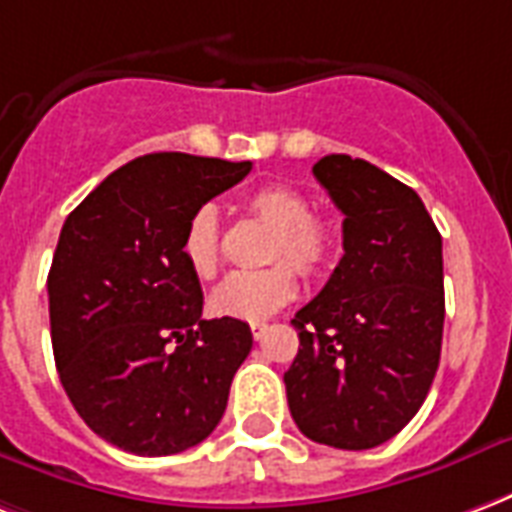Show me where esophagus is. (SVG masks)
Returning a JSON list of instances; mask_svg holds the SVG:
<instances>
[{"mask_svg": "<svg viewBox=\"0 0 512 512\" xmlns=\"http://www.w3.org/2000/svg\"><path fill=\"white\" fill-rule=\"evenodd\" d=\"M249 328H252V336H255V339H263L268 331V323H263V320H255V323L249 325Z\"/></svg>", "mask_w": 512, "mask_h": 512, "instance_id": "esophagus-1", "label": "esophagus"}]
</instances>
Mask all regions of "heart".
<instances>
[{"label": "heart", "instance_id": "1", "mask_svg": "<svg viewBox=\"0 0 512 512\" xmlns=\"http://www.w3.org/2000/svg\"><path fill=\"white\" fill-rule=\"evenodd\" d=\"M244 211L271 227L266 260L276 263L263 271L230 274L211 293V309L230 320H263L290 304L298 290V274L323 276L336 257V236L328 222L312 217L309 200L290 187L255 189L244 200ZM286 263L282 264L281 260ZM181 260L195 279H211L222 263V230L217 211L200 206L181 233Z\"/></svg>", "mask_w": 512, "mask_h": 512}]
</instances>
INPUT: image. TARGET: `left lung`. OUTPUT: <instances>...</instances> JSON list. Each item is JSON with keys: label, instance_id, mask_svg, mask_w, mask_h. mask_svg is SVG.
Returning a JSON list of instances; mask_svg holds the SVG:
<instances>
[{"label": "left lung", "instance_id": "1", "mask_svg": "<svg viewBox=\"0 0 512 512\" xmlns=\"http://www.w3.org/2000/svg\"><path fill=\"white\" fill-rule=\"evenodd\" d=\"M312 173L344 214V255L293 317L287 404L312 442L369 450L415 418L437 374L442 236L418 192L372 162L328 154Z\"/></svg>", "mask_w": 512, "mask_h": 512}]
</instances>
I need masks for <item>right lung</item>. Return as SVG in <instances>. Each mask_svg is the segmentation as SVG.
<instances>
[{"label":"right lung","instance_id":"1","mask_svg":"<svg viewBox=\"0 0 512 512\" xmlns=\"http://www.w3.org/2000/svg\"><path fill=\"white\" fill-rule=\"evenodd\" d=\"M252 162L146 154L113 170L64 219L48 271L56 369L83 423L135 456L195 448L225 415L252 350L244 320H203L181 260L192 211Z\"/></svg>","mask_w":512,"mask_h":512}]
</instances>
